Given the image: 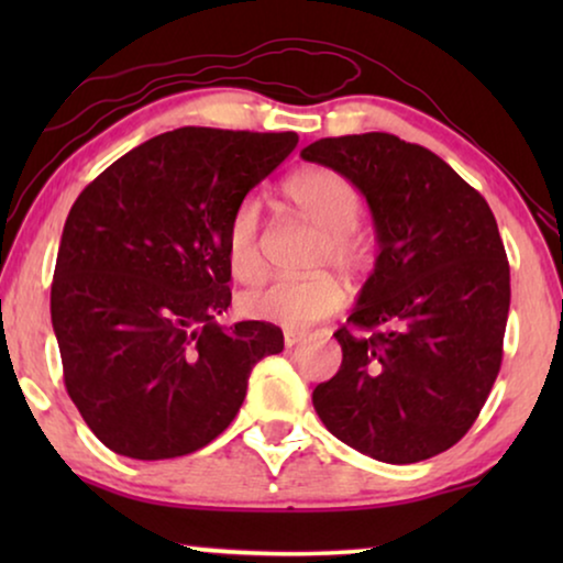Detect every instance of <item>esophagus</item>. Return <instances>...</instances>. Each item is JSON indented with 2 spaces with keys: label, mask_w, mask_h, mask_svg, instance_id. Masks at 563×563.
<instances>
[{
  "label": "esophagus",
  "mask_w": 563,
  "mask_h": 563,
  "mask_svg": "<svg viewBox=\"0 0 563 563\" xmlns=\"http://www.w3.org/2000/svg\"><path fill=\"white\" fill-rule=\"evenodd\" d=\"M299 341H305V333H297V330H287V333H284V345H287V349L297 345Z\"/></svg>",
  "instance_id": "esophagus-1"
}]
</instances>
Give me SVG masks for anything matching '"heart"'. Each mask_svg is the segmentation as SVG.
I'll return each mask as SVG.
<instances>
[{
    "label": "heart",
    "instance_id": "heart-1",
    "mask_svg": "<svg viewBox=\"0 0 563 563\" xmlns=\"http://www.w3.org/2000/svg\"><path fill=\"white\" fill-rule=\"evenodd\" d=\"M284 195L305 218L322 230L318 264L358 268L366 258V245L353 228L361 218V195L353 184L333 168H305L284 184ZM225 256L230 274L238 282H256L264 274L261 256V207L256 199H243L228 225ZM343 305V289L330 274L282 276L241 297L243 312L253 320L302 328L328 318Z\"/></svg>",
    "mask_w": 563,
    "mask_h": 563
}]
</instances>
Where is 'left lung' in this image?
Listing matches in <instances>:
<instances>
[{
	"label": "left lung",
	"instance_id": "8db88e82",
	"mask_svg": "<svg viewBox=\"0 0 563 563\" xmlns=\"http://www.w3.org/2000/svg\"><path fill=\"white\" fill-rule=\"evenodd\" d=\"M302 158L366 197L379 241L314 412L384 464L438 456L479 418L503 364L510 264L495 214L443 158L397 135L322 137Z\"/></svg>",
	"mask_w": 563,
	"mask_h": 563
}]
</instances>
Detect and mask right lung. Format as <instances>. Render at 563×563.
<instances>
[{"instance_id":"obj_1","label":"right lung","mask_w":563,"mask_h":563,"mask_svg":"<svg viewBox=\"0 0 563 563\" xmlns=\"http://www.w3.org/2000/svg\"><path fill=\"white\" fill-rule=\"evenodd\" d=\"M297 133L179 128L137 145L76 199L51 287L68 397L107 449L187 456L241 410L272 322L222 328L228 225Z\"/></svg>"}]
</instances>
